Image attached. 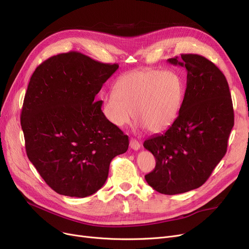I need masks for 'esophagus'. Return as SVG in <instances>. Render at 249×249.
<instances>
[{
  "mask_svg": "<svg viewBox=\"0 0 249 249\" xmlns=\"http://www.w3.org/2000/svg\"><path fill=\"white\" fill-rule=\"evenodd\" d=\"M140 142H138L137 139H135V138H131L130 139V147L132 148V149H134V150H138L139 148H140Z\"/></svg>",
  "mask_w": 249,
  "mask_h": 249,
  "instance_id": "1",
  "label": "esophagus"
}]
</instances>
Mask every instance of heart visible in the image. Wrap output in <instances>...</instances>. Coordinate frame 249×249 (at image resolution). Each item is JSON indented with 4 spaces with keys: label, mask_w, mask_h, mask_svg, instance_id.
Segmentation results:
<instances>
[{
    "label": "heart",
    "mask_w": 249,
    "mask_h": 249,
    "mask_svg": "<svg viewBox=\"0 0 249 249\" xmlns=\"http://www.w3.org/2000/svg\"><path fill=\"white\" fill-rule=\"evenodd\" d=\"M184 84L172 71L134 70L117 80L114 92L104 99V112L118 127L134 118L149 132L167 130L178 119L184 101Z\"/></svg>",
    "instance_id": "1"
}]
</instances>
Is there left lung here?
Returning <instances> with one entry per match:
<instances>
[{
  "instance_id": "8db88e82",
  "label": "left lung",
  "mask_w": 249,
  "mask_h": 249,
  "mask_svg": "<svg viewBox=\"0 0 249 249\" xmlns=\"http://www.w3.org/2000/svg\"><path fill=\"white\" fill-rule=\"evenodd\" d=\"M168 62L187 70L184 101L175 123L143 142L156 158L154 171L144 178L158 192L173 196L209 179L227 151L234 111L228 82L213 62L196 53Z\"/></svg>"
}]
</instances>
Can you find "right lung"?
<instances>
[{
  "mask_svg": "<svg viewBox=\"0 0 249 249\" xmlns=\"http://www.w3.org/2000/svg\"><path fill=\"white\" fill-rule=\"evenodd\" d=\"M118 68L69 52L42 62L30 78L21 112L26 154L62 196L95 193L111 160L128 149V136L106 118L103 101L95 100Z\"/></svg>",
  "mask_w": 249,
  "mask_h": 249,
  "instance_id": "1",
  "label": "right lung"
}]
</instances>
